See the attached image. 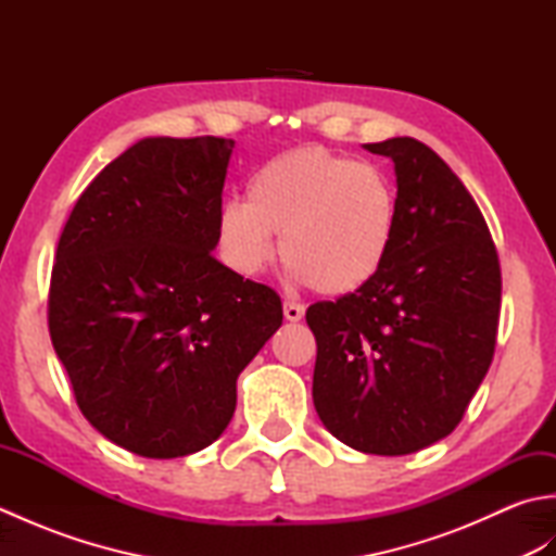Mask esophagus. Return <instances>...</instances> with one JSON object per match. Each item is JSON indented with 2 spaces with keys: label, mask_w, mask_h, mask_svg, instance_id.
I'll use <instances>...</instances> for the list:
<instances>
[{
  "label": "esophagus",
  "mask_w": 556,
  "mask_h": 556,
  "mask_svg": "<svg viewBox=\"0 0 556 556\" xmlns=\"http://www.w3.org/2000/svg\"><path fill=\"white\" fill-rule=\"evenodd\" d=\"M303 305H299V303H291V301H287L285 303V317L289 323H299L301 317H303Z\"/></svg>",
  "instance_id": "1"
}]
</instances>
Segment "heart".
<instances>
[{
    "label": "heart",
    "mask_w": 556,
    "mask_h": 556,
    "mask_svg": "<svg viewBox=\"0 0 556 556\" xmlns=\"http://www.w3.org/2000/svg\"><path fill=\"white\" fill-rule=\"evenodd\" d=\"M396 224L399 195L387 172L308 146L265 162L248 181L245 203L219 207L217 243L224 263L253 277L275 255V233L299 285L349 296L387 265Z\"/></svg>",
    "instance_id": "heart-1"
}]
</instances>
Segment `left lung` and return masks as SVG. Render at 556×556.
Listing matches in <instances>:
<instances>
[{"mask_svg": "<svg viewBox=\"0 0 556 556\" xmlns=\"http://www.w3.org/2000/svg\"><path fill=\"white\" fill-rule=\"evenodd\" d=\"M365 150L394 162L399 224L368 287L305 313L313 404L339 442L404 456L454 432L497 341L502 271L476 200L416 138Z\"/></svg>", "mask_w": 556, "mask_h": 556, "instance_id": "obj_1", "label": "left lung"}]
</instances>
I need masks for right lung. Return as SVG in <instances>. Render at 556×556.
<instances>
[{"mask_svg":"<svg viewBox=\"0 0 556 556\" xmlns=\"http://www.w3.org/2000/svg\"><path fill=\"white\" fill-rule=\"evenodd\" d=\"M231 138H143L71 212L50 337L92 428L148 458L210 446L236 380L281 327L275 291L224 267L217 212Z\"/></svg>","mask_w":556,"mask_h":556,"instance_id":"add662e5","label":"right lung"}]
</instances>
